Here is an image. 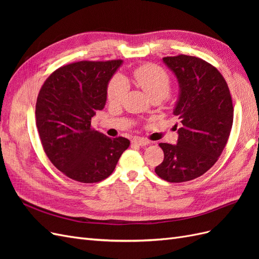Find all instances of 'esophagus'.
Here are the masks:
<instances>
[{
  "mask_svg": "<svg viewBox=\"0 0 259 259\" xmlns=\"http://www.w3.org/2000/svg\"><path fill=\"white\" fill-rule=\"evenodd\" d=\"M149 144V140L142 138V137H137L132 140V145H138V146H146Z\"/></svg>",
  "mask_w": 259,
  "mask_h": 259,
  "instance_id": "esophagus-1",
  "label": "esophagus"
}]
</instances>
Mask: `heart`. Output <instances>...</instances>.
I'll use <instances>...</instances> for the list:
<instances>
[{
  "label": "heart",
  "instance_id": "1",
  "mask_svg": "<svg viewBox=\"0 0 259 259\" xmlns=\"http://www.w3.org/2000/svg\"><path fill=\"white\" fill-rule=\"evenodd\" d=\"M134 82L142 89L148 97L165 98L170 90L168 73L158 65L144 64L136 67L132 72ZM127 92V82L120 74L114 75L107 88V98L111 104H119Z\"/></svg>",
  "mask_w": 259,
  "mask_h": 259
}]
</instances>
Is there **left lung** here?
I'll list each match as a JSON object with an SVG mask.
<instances>
[{
	"label": "left lung",
	"instance_id": "obj_1",
	"mask_svg": "<svg viewBox=\"0 0 259 259\" xmlns=\"http://www.w3.org/2000/svg\"><path fill=\"white\" fill-rule=\"evenodd\" d=\"M163 61L177 76L180 93L174 114L182 124L176 145L159 144L164 160L154 170L168 183L189 182L206 173L226 147L232 99L224 76L207 61L183 54Z\"/></svg>",
	"mask_w": 259,
	"mask_h": 259
}]
</instances>
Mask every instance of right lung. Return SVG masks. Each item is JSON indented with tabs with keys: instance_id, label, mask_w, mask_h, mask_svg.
Listing matches in <instances>:
<instances>
[{
	"instance_id": "obj_1",
	"label": "right lung",
	"mask_w": 259,
	"mask_h": 259,
	"mask_svg": "<svg viewBox=\"0 0 259 259\" xmlns=\"http://www.w3.org/2000/svg\"><path fill=\"white\" fill-rule=\"evenodd\" d=\"M122 60L72 62L46 79L35 105L36 127L46 155L69 178L93 184L112 174L130 147L124 137L109 138L92 128L104 109L107 85Z\"/></svg>"
}]
</instances>
